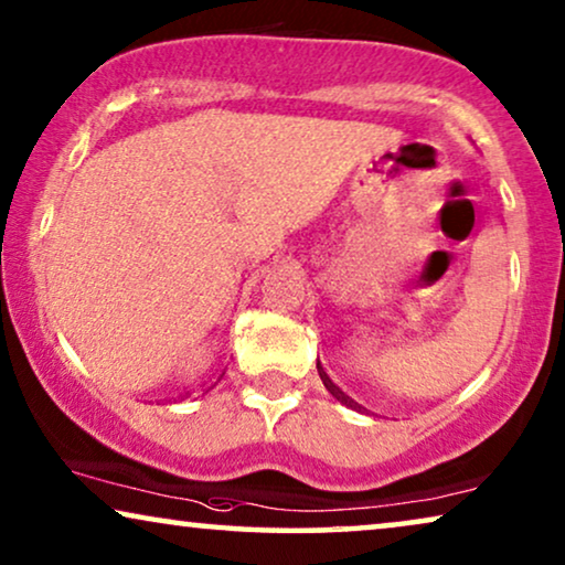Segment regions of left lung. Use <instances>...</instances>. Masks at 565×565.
<instances>
[{"mask_svg": "<svg viewBox=\"0 0 565 565\" xmlns=\"http://www.w3.org/2000/svg\"><path fill=\"white\" fill-rule=\"evenodd\" d=\"M316 367H319V375H321V381H323V385H327V388H329V393H331V396H334L337 401H342V404H347V406L358 408V404H354V401H352L350 396H347V393H344L342 388H339V385H337V383H331V377H329L327 373H323L321 362H316Z\"/></svg>", "mask_w": 565, "mask_h": 565, "instance_id": "8db88e82", "label": "left lung"}]
</instances>
